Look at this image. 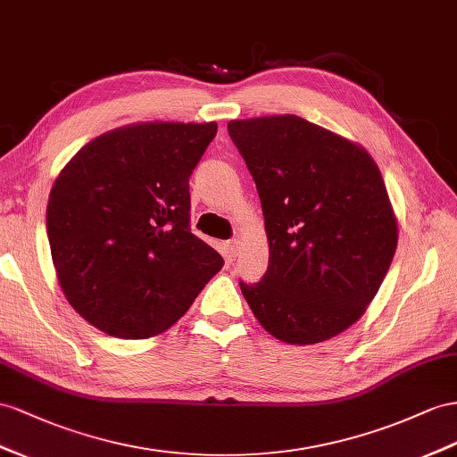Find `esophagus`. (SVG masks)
Wrapping results in <instances>:
<instances>
[{
    "label": "esophagus",
    "instance_id": "esophagus-1",
    "mask_svg": "<svg viewBox=\"0 0 457 457\" xmlns=\"http://www.w3.org/2000/svg\"><path fill=\"white\" fill-rule=\"evenodd\" d=\"M237 251H239V241H237V239H231V241L226 243V253H228L229 256H236Z\"/></svg>",
    "mask_w": 457,
    "mask_h": 457
}]
</instances>
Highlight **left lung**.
I'll list each match as a JSON object with an SVG mask.
<instances>
[{
    "label": "left lung",
    "instance_id": "1",
    "mask_svg": "<svg viewBox=\"0 0 457 457\" xmlns=\"http://www.w3.org/2000/svg\"><path fill=\"white\" fill-rule=\"evenodd\" d=\"M256 183L268 270L241 282L262 328L291 345L332 340L365 314L392 264L397 218L369 152L299 115L228 123Z\"/></svg>",
    "mask_w": 457,
    "mask_h": 457
}]
</instances>
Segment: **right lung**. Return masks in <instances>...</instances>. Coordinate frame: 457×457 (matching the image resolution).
Listing matches in <instances>:
<instances>
[{
	"label": "right lung",
	"instance_id": "right-lung-1",
	"mask_svg": "<svg viewBox=\"0 0 457 457\" xmlns=\"http://www.w3.org/2000/svg\"><path fill=\"white\" fill-rule=\"evenodd\" d=\"M216 131V121L117 127L55 178L46 228L57 282L104 334L166 332L224 266L189 229V178Z\"/></svg>",
	"mask_w": 457,
	"mask_h": 457
}]
</instances>
